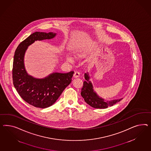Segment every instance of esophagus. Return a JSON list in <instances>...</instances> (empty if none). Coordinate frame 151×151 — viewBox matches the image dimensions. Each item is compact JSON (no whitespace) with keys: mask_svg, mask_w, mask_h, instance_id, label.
<instances>
[{"mask_svg":"<svg viewBox=\"0 0 151 151\" xmlns=\"http://www.w3.org/2000/svg\"><path fill=\"white\" fill-rule=\"evenodd\" d=\"M80 76V73L78 72V71H76V72H75L74 74H73V77L74 78H78Z\"/></svg>","mask_w":151,"mask_h":151,"instance_id":"34e87169","label":"esophagus"}]
</instances>
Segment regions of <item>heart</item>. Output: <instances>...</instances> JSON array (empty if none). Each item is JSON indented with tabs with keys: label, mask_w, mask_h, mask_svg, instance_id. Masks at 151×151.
<instances>
[{
	"label": "heart",
	"mask_w": 151,
	"mask_h": 151,
	"mask_svg": "<svg viewBox=\"0 0 151 151\" xmlns=\"http://www.w3.org/2000/svg\"><path fill=\"white\" fill-rule=\"evenodd\" d=\"M88 52L86 49H76L73 54V57L75 59L80 60L83 58H85L87 57ZM66 61L69 63H71L73 61V59L70 57H66Z\"/></svg>",
	"instance_id": "obj_1"
}]
</instances>
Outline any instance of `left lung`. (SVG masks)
<instances>
[{
	"instance_id": "8db88e82",
	"label": "left lung",
	"mask_w": 151,
	"mask_h": 151,
	"mask_svg": "<svg viewBox=\"0 0 151 151\" xmlns=\"http://www.w3.org/2000/svg\"><path fill=\"white\" fill-rule=\"evenodd\" d=\"M86 81L83 82L81 95L84 98L85 101L90 106L98 109H104L109 106H113L116 103L120 101L122 99H115L110 101H105L104 99L99 97L98 94L94 91L93 85L90 81L89 73H85Z\"/></svg>"
}]
</instances>
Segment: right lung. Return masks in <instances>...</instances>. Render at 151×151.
<instances>
[{
	"label": "right lung",
	"mask_w": 151,
	"mask_h": 151,
	"mask_svg": "<svg viewBox=\"0 0 151 151\" xmlns=\"http://www.w3.org/2000/svg\"><path fill=\"white\" fill-rule=\"evenodd\" d=\"M56 35L53 32L33 33L20 43L14 54L12 67L14 86L25 102L37 108H45L52 106L71 83L74 73H53L44 78L39 79L26 72L24 56L29 45L37 40L53 38Z\"/></svg>",
	"instance_id": "1"
}]
</instances>
